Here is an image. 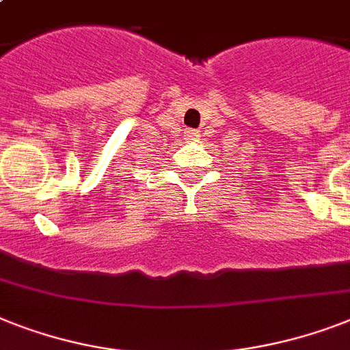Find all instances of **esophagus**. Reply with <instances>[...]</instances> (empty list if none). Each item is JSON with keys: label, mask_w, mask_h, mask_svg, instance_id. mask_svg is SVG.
<instances>
[{"label": "esophagus", "mask_w": 350, "mask_h": 350, "mask_svg": "<svg viewBox=\"0 0 350 350\" xmlns=\"http://www.w3.org/2000/svg\"><path fill=\"white\" fill-rule=\"evenodd\" d=\"M187 136H189V140H196L200 135H198L196 131H187Z\"/></svg>", "instance_id": "1"}]
</instances>
